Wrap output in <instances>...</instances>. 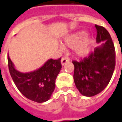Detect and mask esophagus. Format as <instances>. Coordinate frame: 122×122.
Returning <instances> with one entry per match:
<instances>
[{
  "label": "esophagus",
  "mask_w": 122,
  "mask_h": 122,
  "mask_svg": "<svg viewBox=\"0 0 122 122\" xmlns=\"http://www.w3.org/2000/svg\"><path fill=\"white\" fill-rule=\"evenodd\" d=\"M69 61H70V58L68 57L63 56L61 59V64H62V65H65L66 62H68Z\"/></svg>",
  "instance_id": "obj_1"
}]
</instances>
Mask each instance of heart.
I'll use <instances>...</instances> for the list:
<instances>
[{
  "label": "heart",
  "instance_id": "1",
  "mask_svg": "<svg viewBox=\"0 0 122 122\" xmlns=\"http://www.w3.org/2000/svg\"><path fill=\"white\" fill-rule=\"evenodd\" d=\"M85 36V32H79L70 35L65 39V45L70 48H74L76 46L74 50L77 56L80 57L86 56L91 50V41L89 39H86L81 42Z\"/></svg>",
  "mask_w": 122,
  "mask_h": 122
}]
</instances>
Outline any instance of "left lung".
<instances>
[{"label": "left lung", "instance_id": "obj_1", "mask_svg": "<svg viewBox=\"0 0 122 122\" xmlns=\"http://www.w3.org/2000/svg\"><path fill=\"white\" fill-rule=\"evenodd\" d=\"M95 28L96 42L101 45L79 61H72L75 85L82 95L89 97L98 94L107 86L116 65V52L110 34L104 27L96 24Z\"/></svg>", "mask_w": 122, "mask_h": 122}]
</instances>
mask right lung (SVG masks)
<instances>
[{
  "mask_svg": "<svg viewBox=\"0 0 122 122\" xmlns=\"http://www.w3.org/2000/svg\"><path fill=\"white\" fill-rule=\"evenodd\" d=\"M61 57L50 59L38 70L28 73L20 72L8 56L9 71L19 91L29 100L37 103L46 102L55 89V82L62 67Z\"/></svg>",
  "mask_w": 122,
  "mask_h": 122,
  "instance_id": "1",
  "label": "right lung"
}]
</instances>
